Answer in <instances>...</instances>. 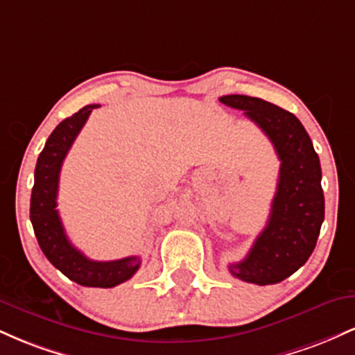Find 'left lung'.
<instances>
[{"label":"left lung","mask_w":355,"mask_h":355,"mask_svg":"<svg viewBox=\"0 0 355 355\" xmlns=\"http://www.w3.org/2000/svg\"><path fill=\"white\" fill-rule=\"evenodd\" d=\"M268 137L280 160L279 183L270 217L242 262L229 263L230 274L243 282H282L307 262L324 222L319 155L299 118L262 98L227 95L220 98Z\"/></svg>","instance_id":"8db88e82"}]
</instances>
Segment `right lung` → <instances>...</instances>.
Returning <instances> with one entry per match:
<instances>
[{
    "instance_id": "add662e5",
    "label": "right lung",
    "mask_w": 355,
    "mask_h": 355,
    "mask_svg": "<svg viewBox=\"0 0 355 355\" xmlns=\"http://www.w3.org/2000/svg\"><path fill=\"white\" fill-rule=\"evenodd\" d=\"M98 107L100 105H87L75 115L64 118L53 130L36 162L30 218L43 254L61 274L85 287L110 288L135 275L140 268V257H125L110 262L89 260L68 240L56 210L61 165L80 130L87 123L89 113Z\"/></svg>"
}]
</instances>
